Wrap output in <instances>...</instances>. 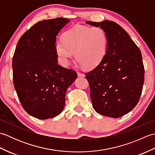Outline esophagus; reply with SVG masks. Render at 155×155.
Wrapping results in <instances>:
<instances>
[{"label":"esophagus","mask_w":155,"mask_h":155,"mask_svg":"<svg viewBox=\"0 0 155 155\" xmlns=\"http://www.w3.org/2000/svg\"><path fill=\"white\" fill-rule=\"evenodd\" d=\"M77 75H78V77H84V76H85L83 73H81V72H78Z\"/></svg>","instance_id":"1"}]
</instances>
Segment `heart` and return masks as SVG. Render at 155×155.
Returning <instances> with one entry per match:
<instances>
[{"mask_svg":"<svg viewBox=\"0 0 155 155\" xmlns=\"http://www.w3.org/2000/svg\"><path fill=\"white\" fill-rule=\"evenodd\" d=\"M108 37L100 27L77 25L63 34V41L55 42V51L62 65L67 67L74 57L85 68L99 64L107 52Z\"/></svg>","mask_w":155,"mask_h":155,"instance_id":"obj_1","label":"heart"}]
</instances>
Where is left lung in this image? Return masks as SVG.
Wrapping results in <instances>:
<instances>
[{
    "instance_id": "8db88e82",
    "label": "left lung",
    "mask_w": 155,
    "mask_h": 155,
    "mask_svg": "<svg viewBox=\"0 0 155 155\" xmlns=\"http://www.w3.org/2000/svg\"><path fill=\"white\" fill-rule=\"evenodd\" d=\"M100 27L108 37L107 52L101 63L87 72L95 111L118 118L132 110L139 101L144 80L140 49L120 25L113 21H87Z\"/></svg>"
}]
</instances>
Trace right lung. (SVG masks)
Here are the masks:
<instances>
[{
    "label": "right lung",
    "mask_w": 155,
    "mask_h": 155,
    "mask_svg": "<svg viewBox=\"0 0 155 155\" xmlns=\"http://www.w3.org/2000/svg\"><path fill=\"white\" fill-rule=\"evenodd\" d=\"M70 20L64 18L37 22L19 39L12 58L14 86L22 107L38 119L60 114L68 88L76 72L58 64L57 36Z\"/></svg>",
    "instance_id": "obj_1"
}]
</instances>
